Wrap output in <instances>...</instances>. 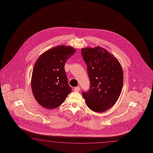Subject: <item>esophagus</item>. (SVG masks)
Instances as JSON below:
<instances>
[{
    "instance_id": "obj_1",
    "label": "esophagus",
    "mask_w": 153,
    "mask_h": 153,
    "mask_svg": "<svg viewBox=\"0 0 153 153\" xmlns=\"http://www.w3.org/2000/svg\"><path fill=\"white\" fill-rule=\"evenodd\" d=\"M80 89H81V88L79 87H76L74 88V90L75 91H77V92H79V90H80Z\"/></svg>"
}]
</instances>
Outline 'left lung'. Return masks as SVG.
Returning a JSON list of instances; mask_svg holds the SVG:
<instances>
[{"mask_svg": "<svg viewBox=\"0 0 153 153\" xmlns=\"http://www.w3.org/2000/svg\"><path fill=\"white\" fill-rule=\"evenodd\" d=\"M81 55L90 82V89L83 91V97L91 110L105 111L114 105L121 92V66L112 54L100 47L82 48Z\"/></svg>", "mask_w": 153, "mask_h": 153, "instance_id": "left-lung-1", "label": "left lung"}]
</instances>
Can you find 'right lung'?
Listing matches in <instances>:
<instances>
[{
    "instance_id": "add662e5",
    "label": "right lung",
    "mask_w": 153,
    "mask_h": 153,
    "mask_svg": "<svg viewBox=\"0 0 153 153\" xmlns=\"http://www.w3.org/2000/svg\"><path fill=\"white\" fill-rule=\"evenodd\" d=\"M75 52L70 46L58 45L42 54L35 63L31 87L34 98L42 107L57 108L71 92L65 65Z\"/></svg>"
}]
</instances>
